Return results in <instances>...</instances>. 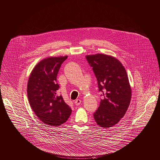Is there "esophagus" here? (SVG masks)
Wrapping results in <instances>:
<instances>
[{
  "mask_svg": "<svg viewBox=\"0 0 160 160\" xmlns=\"http://www.w3.org/2000/svg\"><path fill=\"white\" fill-rule=\"evenodd\" d=\"M74 103H75V104L76 105H80V103H82V100H80V99H77V100H75Z\"/></svg>",
  "mask_w": 160,
  "mask_h": 160,
  "instance_id": "esophagus-1",
  "label": "esophagus"
}]
</instances>
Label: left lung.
<instances>
[{
    "mask_svg": "<svg viewBox=\"0 0 160 160\" xmlns=\"http://www.w3.org/2000/svg\"><path fill=\"white\" fill-rule=\"evenodd\" d=\"M97 78L102 98L93 118L97 124L109 128L126 114L131 98V88L126 69L116 58L103 54L87 55Z\"/></svg>",
    "mask_w": 160,
    "mask_h": 160,
    "instance_id": "left-lung-1",
    "label": "left lung"
}]
</instances>
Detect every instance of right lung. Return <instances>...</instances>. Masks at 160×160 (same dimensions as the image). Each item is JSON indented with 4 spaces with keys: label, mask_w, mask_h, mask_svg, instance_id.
I'll list each match as a JSON object with an SVG mask.
<instances>
[{
    "label": "right lung",
    "mask_w": 160,
    "mask_h": 160,
    "mask_svg": "<svg viewBox=\"0 0 160 160\" xmlns=\"http://www.w3.org/2000/svg\"><path fill=\"white\" fill-rule=\"evenodd\" d=\"M67 58L65 56L43 59L33 68L28 80L27 93L31 107L38 119L49 126L62 125L72 113L62 96L57 93L60 86L57 77Z\"/></svg>",
    "instance_id": "add662e5"
}]
</instances>
